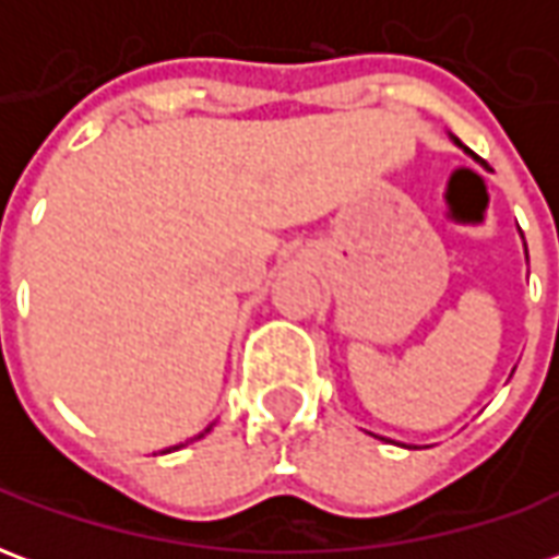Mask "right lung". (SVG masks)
<instances>
[{
	"instance_id": "1",
	"label": "right lung",
	"mask_w": 559,
	"mask_h": 559,
	"mask_svg": "<svg viewBox=\"0 0 559 559\" xmlns=\"http://www.w3.org/2000/svg\"><path fill=\"white\" fill-rule=\"evenodd\" d=\"M206 431H209V428H206ZM206 431H203V433H206ZM203 433H197V437H203ZM197 437H194V440H197ZM173 449H179V445H173ZM167 452H170V449H167Z\"/></svg>"
}]
</instances>
